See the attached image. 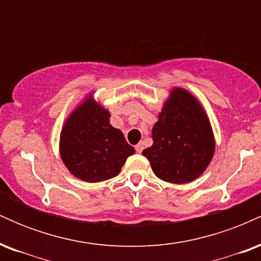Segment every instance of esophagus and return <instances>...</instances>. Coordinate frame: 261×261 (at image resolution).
Here are the masks:
<instances>
[{
  "label": "esophagus",
  "instance_id": "34e87169",
  "mask_svg": "<svg viewBox=\"0 0 261 261\" xmlns=\"http://www.w3.org/2000/svg\"><path fill=\"white\" fill-rule=\"evenodd\" d=\"M135 149H136L137 153H141V152H142V149H143V142H142V141H141V142H139L136 146H135Z\"/></svg>",
  "mask_w": 261,
  "mask_h": 261
}]
</instances>
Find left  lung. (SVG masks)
<instances>
[{
	"label": "left lung",
	"instance_id": "obj_1",
	"mask_svg": "<svg viewBox=\"0 0 261 261\" xmlns=\"http://www.w3.org/2000/svg\"><path fill=\"white\" fill-rule=\"evenodd\" d=\"M153 145L142 154L155 176L173 184L199 178L215 153L211 122L200 101L187 89L174 87L152 128Z\"/></svg>",
	"mask_w": 261,
	"mask_h": 261
}]
</instances>
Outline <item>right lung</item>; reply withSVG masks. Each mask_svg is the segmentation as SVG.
<instances>
[{
	"label": "right lung",
	"mask_w": 261,
	"mask_h": 261,
	"mask_svg": "<svg viewBox=\"0 0 261 261\" xmlns=\"http://www.w3.org/2000/svg\"><path fill=\"white\" fill-rule=\"evenodd\" d=\"M110 113L88 94L66 119L60 134V155L70 173L87 182L112 179L135 148L119 128L110 125Z\"/></svg>",
	"instance_id": "1"
}]
</instances>
